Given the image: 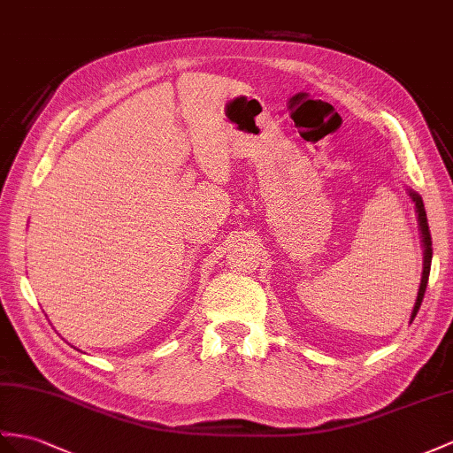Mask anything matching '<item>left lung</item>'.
Listing matches in <instances>:
<instances>
[{
  "label": "left lung",
  "mask_w": 453,
  "mask_h": 453,
  "mask_svg": "<svg viewBox=\"0 0 453 453\" xmlns=\"http://www.w3.org/2000/svg\"><path fill=\"white\" fill-rule=\"evenodd\" d=\"M410 192L411 202L415 203V213H417V223H418V230H421V246H423V277H421V286H418V292H417V300L413 305V311H411V321L415 319L418 307H421V302L425 297V290H426V284H428V274H430V263H433V240H430V230H428V223H426V211H425V205H423V197L418 196L413 190H407Z\"/></svg>",
  "instance_id": "left-lung-1"
}]
</instances>
